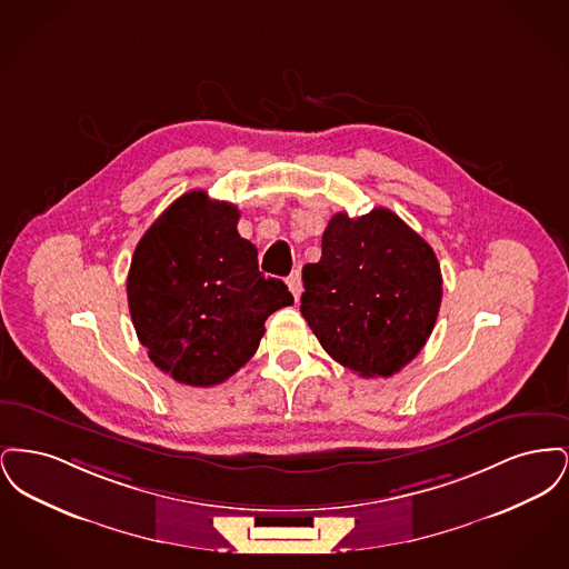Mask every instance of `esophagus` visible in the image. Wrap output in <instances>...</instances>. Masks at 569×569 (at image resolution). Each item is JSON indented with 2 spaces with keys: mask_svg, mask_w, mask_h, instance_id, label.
I'll return each instance as SVG.
<instances>
[{
  "mask_svg": "<svg viewBox=\"0 0 569 569\" xmlns=\"http://www.w3.org/2000/svg\"><path fill=\"white\" fill-rule=\"evenodd\" d=\"M286 281H288V288H290L292 297L297 298L298 300V298H300V292H302V283H300V272H290V277H288Z\"/></svg>",
  "mask_w": 569,
  "mask_h": 569,
  "instance_id": "obj_1",
  "label": "esophagus"
}]
</instances>
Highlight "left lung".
<instances>
[{"label": "left lung", "instance_id": "1", "mask_svg": "<svg viewBox=\"0 0 569 569\" xmlns=\"http://www.w3.org/2000/svg\"><path fill=\"white\" fill-rule=\"evenodd\" d=\"M302 318L360 378H390L418 356L443 292L431 244L383 207L332 216L322 258L302 267Z\"/></svg>", "mask_w": 569, "mask_h": 569}]
</instances>
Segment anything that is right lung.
Returning a JSON list of instances; mask_svg holds the SVG:
<instances>
[{"label": "right lung", "instance_id": "1", "mask_svg": "<svg viewBox=\"0 0 569 569\" xmlns=\"http://www.w3.org/2000/svg\"><path fill=\"white\" fill-rule=\"evenodd\" d=\"M239 209L193 190L142 234L128 272L138 341L179 383L216 386L256 353L267 318L295 302L258 271V249L237 230Z\"/></svg>", "mask_w": 569, "mask_h": 569}]
</instances>
